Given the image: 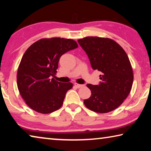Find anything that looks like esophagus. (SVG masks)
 <instances>
[{
  "mask_svg": "<svg viewBox=\"0 0 151 151\" xmlns=\"http://www.w3.org/2000/svg\"><path fill=\"white\" fill-rule=\"evenodd\" d=\"M74 86L77 88H82L83 86H84V85L83 84H79V83H74Z\"/></svg>",
  "mask_w": 151,
  "mask_h": 151,
  "instance_id": "1",
  "label": "esophagus"
}]
</instances>
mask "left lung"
Instances as JSON below:
<instances>
[{
  "label": "left lung",
  "mask_w": 151,
  "mask_h": 151,
  "mask_svg": "<svg viewBox=\"0 0 151 151\" xmlns=\"http://www.w3.org/2000/svg\"><path fill=\"white\" fill-rule=\"evenodd\" d=\"M78 42L86 52L92 69L102 73L99 85L87 84L91 96L83 103L96 113L113 111L127 98L133 83V71L126 52L108 38L88 36Z\"/></svg>",
  "instance_id": "left-lung-1"
}]
</instances>
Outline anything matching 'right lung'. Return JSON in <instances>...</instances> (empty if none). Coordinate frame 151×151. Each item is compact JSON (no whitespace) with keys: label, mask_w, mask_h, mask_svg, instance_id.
Returning <instances> with one entry per match:
<instances>
[{"label":"right lung","mask_w":151,"mask_h":151,"mask_svg":"<svg viewBox=\"0 0 151 151\" xmlns=\"http://www.w3.org/2000/svg\"><path fill=\"white\" fill-rule=\"evenodd\" d=\"M72 39H40L23 55L17 70V83L27 106L36 112L48 114L61 108L71 82H57L51 76L57 73L60 57L78 48Z\"/></svg>","instance_id":"add662e5"}]
</instances>
